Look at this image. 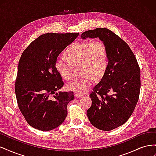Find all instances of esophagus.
<instances>
[{
  "instance_id": "obj_1",
  "label": "esophagus",
  "mask_w": 156,
  "mask_h": 156,
  "mask_svg": "<svg viewBox=\"0 0 156 156\" xmlns=\"http://www.w3.org/2000/svg\"><path fill=\"white\" fill-rule=\"evenodd\" d=\"M82 96H83V95H81V94H79L78 93H75V97L77 98H81Z\"/></svg>"
}]
</instances>
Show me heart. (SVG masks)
Segmentation results:
<instances>
[{
	"label": "heart",
	"mask_w": 156,
	"mask_h": 156,
	"mask_svg": "<svg viewBox=\"0 0 156 156\" xmlns=\"http://www.w3.org/2000/svg\"><path fill=\"white\" fill-rule=\"evenodd\" d=\"M64 56L68 63L56 60L55 69L63 79L69 80L72 75V67L80 64V69L84 76L66 84L68 90L79 94L86 93L92 87L95 79L102 78L107 69V47L100 40L75 42L66 49Z\"/></svg>",
	"instance_id": "obj_1"
}]
</instances>
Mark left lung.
I'll list each match as a JSON object with an SVG mask.
<instances>
[{
    "label": "left lung",
    "instance_id": "obj_1",
    "mask_svg": "<svg viewBox=\"0 0 156 156\" xmlns=\"http://www.w3.org/2000/svg\"><path fill=\"white\" fill-rule=\"evenodd\" d=\"M99 37L108 53V66L101 81L90 94L92 105L87 112L90 123L103 131L125 124L139 100L140 71L137 60L126 41L106 28L84 32L82 39Z\"/></svg>",
    "mask_w": 156,
    "mask_h": 156
}]
</instances>
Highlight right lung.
Instances as JSON below:
<instances>
[{
	"label": "right lung",
	"mask_w": 156,
	"mask_h": 156,
	"mask_svg": "<svg viewBox=\"0 0 156 156\" xmlns=\"http://www.w3.org/2000/svg\"><path fill=\"white\" fill-rule=\"evenodd\" d=\"M79 33H46L32 41L18 64L15 92L17 105L27 123L36 129L50 131L68 115L73 92L56 91L64 85L55 69L58 56Z\"/></svg>",
	"instance_id": "add662e5"
}]
</instances>
